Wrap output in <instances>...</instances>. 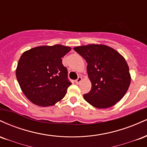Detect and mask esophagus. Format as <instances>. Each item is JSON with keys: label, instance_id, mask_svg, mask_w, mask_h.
Listing matches in <instances>:
<instances>
[{"label": "esophagus", "instance_id": "obj_1", "mask_svg": "<svg viewBox=\"0 0 147 147\" xmlns=\"http://www.w3.org/2000/svg\"><path fill=\"white\" fill-rule=\"evenodd\" d=\"M82 78L81 77H79L78 78H77V79H76L75 80V83L77 84H79V83H80L81 82H82Z\"/></svg>", "mask_w": 147, "mask_h": 147}]
</instances>
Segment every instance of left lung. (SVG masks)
I'll return each mask as SVG.
<instances>
[{
	"instance_id": "obj_1",
	"label": "left lung",
	"mask_w": 147,
	"mask_h": 147,
	"mask_svg": "<svg viewBox=\"0 0 147 147\" xmlns=\"http://www.w3.org/2000/svg\"><path fill=\"white\" fill-rule=\"evenodd\" d=\"M86 61L87 73L92 88L84 99L97 109H107L120 101L131 84L129 68L117 50L103 44L74 48Z\"/></svg>"
}]
</instances>
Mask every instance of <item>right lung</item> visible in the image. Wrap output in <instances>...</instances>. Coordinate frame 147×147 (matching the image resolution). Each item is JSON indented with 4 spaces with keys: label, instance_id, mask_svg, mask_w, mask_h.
I'll list each match as a JSON object with an SVG mask.
<instances>
[{
    "label": "right lung",
    "instance_id": "1",
    "mask_svg": "<svg viewBox=\"0 0 147 147\" xmlns=\"http://www.w3.org/2000/svg\"><path fill=\"white\" fill-rule=\"evenodd\" d=\"M71 48L62 45H41L24 52L16 76L23 94L34 104L53 106L65 97L71 85L61 59Z\"/></svg>",
    "mask_w": 147,
    "mask_h": 147
}]
</instances>
